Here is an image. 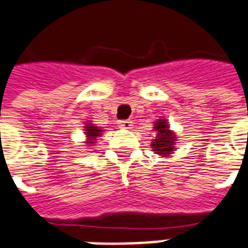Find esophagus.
<instances>
[{"label":"esophagus","mask_w":248,"mask_h":248,"mask_svg":"<svg viewBox=\"0 0 248 248\" xmlns=\"http://www.w3.org/2000/svg\"><path fill=\"white\" fill-rule=\"evenodd\" d=\"M119 124L124 127V129H131L133 127V122L130 119H124V121H119Z\"/></svg>","instance_id":"esophagus-1"}]
</instances>
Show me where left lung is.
<instances>
[{
    "instance_id": "left-lung-1",
    "label": "left lung",
    "mask_w": 248,
    "mask_h": 248,
    "mask_svg": "<svg viewBox=\"0 0 248 248\" xmlns=\"http://www.w3.org/2000/svg\"><path fill=\"white\" fill-rule=\"evenodd\" d=\"M154 130L156 131V137L151 142L152 151L163 157L170 156V154L176 151V143H177L176 134L170 130V124L167 119H157L154 124Z\"/></svg>"
}]
</instances>
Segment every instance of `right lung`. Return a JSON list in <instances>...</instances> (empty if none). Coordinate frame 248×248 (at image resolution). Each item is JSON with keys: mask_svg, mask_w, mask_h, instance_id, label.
<instances>
[{"mask_svg": "<svg viewBox=\"0 0 248 248\" xmlns=\"http://www.w3.org/2000/svg\"><path fill=\"white\" fill-rule=\"evenodd\" d=\"M84 131H85V138H87V140H85V144H87L88 147H91V146H94V143L98 140V137H101L102 135V133H104V130L100 129L98 126H94L93 124H91V122H87L85 124V126H84Z\"/></svg>", "mask_w": 248, "mask_h": 248, "instance_id": "add662e5", "label": "right lung"}]
</instances>
